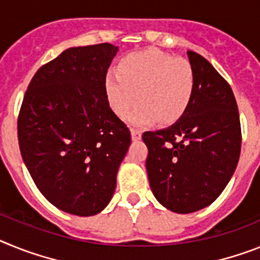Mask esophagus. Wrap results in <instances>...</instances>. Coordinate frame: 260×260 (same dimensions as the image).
Here are the masks:
<instances>
[{
	"label": "esophagus",
	"mask_w": 260,
	"mask_h": 260,
	"mask_svg": "<svg viewBox=\"0 0 260 260\" xmlns=\"http://www.w3.org/2000/svg\"><path fill=\"white\" fill-rule=\"evenodd\" d=\"M131 135H132L133 141H137V140L141 139V132H140L139 129H135V128H132V129H131Z\"/></svg>",
	"instance_id": "1"
}]
</instances>
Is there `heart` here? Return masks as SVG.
<instances>
[{
    "mask_svg": "<svg viewBox=\"0 0 260 260\" xmlns=\"http://www.w3.org/2000/svg\"><path fill=\"white\" fill-rule=\"evenodd\" d=\"M105 92L112 111L132 124H148L157 119L162 125L179 121L195 94V73L187 60L148 48L132 52L119 62L117 72H108Z\"/></svg>",
    "mask_w": 260,
    "mask_h": 260,
    "instance_id": "b5f03b06",
    "label": "heart"
}]
</instances>
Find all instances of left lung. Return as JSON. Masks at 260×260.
<instances>
[{
	"instance_id": "obj_1",
	"label": "left lung",
	"mask_w": 260,
	"mask_h": 260,
	"mask_svg": "<svg viewBox=\"0 0 260 260\" xmlns=\"http://www.w3.org/2000/svg\"><path fill=\"white\" fill-rule=\"evenodd\" d=\"M195 94L184 116L145 132L146 173L153 195L175 213L208 207L233 177L241 153V124L229 83L208 60L187 51Z\"/></svg>"
}]
</instances>
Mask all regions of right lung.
Listing matches in <instances>:
<instances>
[{
	"label": "right lung",
	"instance_id": "obj_1",
	"mask_svg": "<svg viewBox=\"0 0 260 260\" xmlns=\"http://www.w3.org/2000/svg\"><path fill=\"white\" fill-rule=\"evenodd\" d=\"M117 51L108 43L65 49L36 72L24 94L22 159L43 196L67 213L87 217L107 207L131 145L105 92Z\"/></svg>",
	"mask_w": 260,
	"mask_h": 260
}]
</instances>
